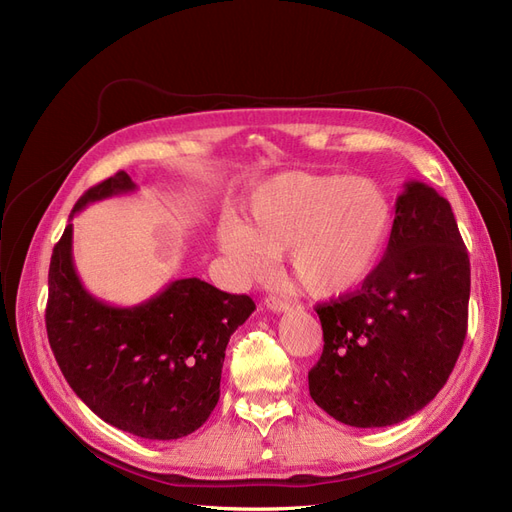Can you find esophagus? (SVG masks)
Masks as SVG:
<instances>
[{"instance_id": "34e87169", "label": "esophagus", "mask_w": 512, "mask_h": 512, "mask_svg": "<svg viewBox=\"0 0 512 512\" xmlns=\"http://www.w3.org/2000/svg\"><path fill=\"white\" fill-rule=\"evenodd\" d=\"M265 305H267V309H271L273 314H286L288 309H290L288 301H284V299H280V297H269V299L265 301Z\"/></svg>"}]
</instances>
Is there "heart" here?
I'll return each instance as SVG.
<instances>
[{"mask_svg":"<svg viewBox=\"0 0 512 512\" xmlns=\"http://www.w3.org/2000/svg\"><path fill=\"white\" fill-rule=\"evenodd\" d=\"M389 232V198L374 181L282 173L247 198L243 222H220L218 245L247 277L267 275L273 256L288 252L297 284L312 297L333 299L376 273Z\"/></svg>","mask_w":512,"mask_h":512,"instance_id":"b5f03b06","label":"heart"}]
</instances>
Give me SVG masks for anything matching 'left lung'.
Returning a JSON list of instances; mask_svg holds the SVG:
<instances>
[{"label":"left lung","instance_id":"1","mask_svg":"<svg viewBox=\"0 0 512 512\" xmlns=\"http://www.w3.org/2000/svg\"><path fill=\"white\" fill-rule=\"evenodd\" d=\"M470 258L451 203L421 181L397 196L389 245L359 292L318 305L324 348L309 395L350 427H389L423 410L468 331Z\"/></svg>","mask_w":512,"mask_h":512}]
</instances>
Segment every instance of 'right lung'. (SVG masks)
<instances>
[{
  "instance_id": "right-lung-1",
  "label": "right lung",
  "mask_w": 512,
  "mask_h": 512,
  "mask_svg": "<svg viewBox=\"0 0 512 512\" xmlns=\"http://www.w3.org/2000/svg\"><path fill=\"white\" fill-rule=\"evenodd\" d=\"M128 173L87 190V205L130 194ZM256 309L247 294H228L183 277L138 305H108L87 292L72 260V224L53 247L46 333L61 374L104 423L147 440H177L203 425L220 399L230 335Z\"/></svg>"
}]
</instances>
